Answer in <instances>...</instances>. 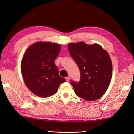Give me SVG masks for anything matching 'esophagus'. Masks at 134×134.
<instances>
[{
	"instance_id": "esophagus-1",
	"label": "esophagus",
	"mask_w": 134,
	"mask_h": 134,
	"mask_svg": "<svg viewBox=\"0 0 134 134\" xmlns=\"http://www.w3.org/2000/svg\"><path fill=\"white\" fill-rule=\"evenodd\" d=\"M65 80H66L67 82H69L70 80V77H67L65 78Z\"/></svg>"
}]
</instances>
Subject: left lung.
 Returning a JSON list of instances; mask_svg holds the SVG:
<instances>
[{
  "mask_svg": "<svg viewBox=\"0 0 134 134\" xmlns=\"http://www.w3.org/2000/svg\"><path fill=\"white\" fill-rule=\"evenodd\" d=\"M68 49L81 72L79 83L71 81L76 95L88 101L100 98L107 92L112 76L109 53L100 45L70 42Z\"/></svg>",
  "mask_w": 134,
  "mask_h": 134,
  "instance_id": "left-lung-1",
  "label": "left lung"
}]
</instances>
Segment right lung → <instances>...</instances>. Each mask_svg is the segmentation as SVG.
Segmentation results:
<instances>
[{
  "label": "right lung",
  "mask_w": 134,
  "mask_h": 134,
  "mask_svg": "<svg viewBox=\"0 0 134 134\" xmlns=\"http://www.w3.org/2000/svg\"><path fill=\"white\" fill-rule=\"evenodd\" d=\"M61 50L59 44L38 41L25 51L21 70L25 85L31 92L40 97L55 94L65 79L59 76L55 60Z\"/></svg>",
  "instance_id": "add662e5"
}]
</instances>
